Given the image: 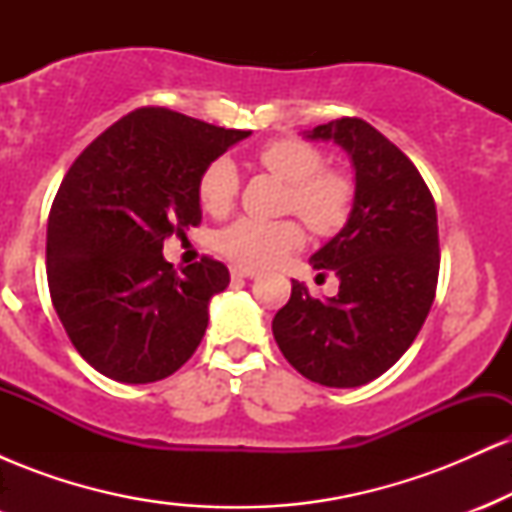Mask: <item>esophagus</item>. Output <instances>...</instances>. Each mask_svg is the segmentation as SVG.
<instances>
[{
	"mask_svg": "<svg viewBox=\"0 0 512 512\" xmlns=\"http://www.w3.org/2000/svg\"><path fill=\"white\" fill-rule=\"evenodd\" d=\"M231 276H236V279H252V276H257V272H255V269L238 267V264H233V267H231Z\"/></svg>",
	"mask_w": 512,
	"mask_h": 512,
	"instance_id": "34e87169",
	"label": "esophagus"
}]
</instances>
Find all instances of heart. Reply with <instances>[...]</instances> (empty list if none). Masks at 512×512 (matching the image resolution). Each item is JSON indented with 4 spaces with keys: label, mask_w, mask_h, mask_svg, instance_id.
Listing matches in <instances>:
<instances>
[{
    "label": "heart",
    "mask_w": 512,
    "mask_h": 512,
    "mask_svg": "<svg viewBox=\"0 0 512 512\" xmlns=\"http://www.w3.org/2000/svg\"><path fill=\"white\" fill-rule=\"evenodd\" d=\"M269 173L289 182L286 209L296 211L317 236H334L351 219L356 185L344 170L325 168V154L305 139H276L257 151ZM238 170L231 158H214L197 182L199 204L209 214H226L238 195ZM303 228L293 219H236L216 233L214 245L238 267L260 269L284 260L303 245Z\"/></svg>",
    "instance_id": "heart-1"
}]
</instances>
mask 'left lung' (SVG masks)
I'll use <instances>...</instances> for the list:
<instances>
[{
	"instance_id": "obj_1",
	"label": "left lung",
	"mask_w": 512,
	"mask_h": 512,
	"mask_svg": "<svg viewBox=\"0 0 512 512\" xmlns=\"http://www.w3.org/2000/svg\"><path fill=\"white\" fill-rule=\"evenodd\" d=\"M310 139H332L356 168L351 219L310 257L339 276L327 301L293 281L274 315L281 354L298 373L327 387H358L399 361L436 298L440 245L431 190L414 163L361 117L317 125Z\"/></svg>"
}]
</instances>
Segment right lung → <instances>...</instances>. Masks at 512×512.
<instances>
[{"label":"right lung","instance_id":"1","mask_svg":"<svg viewBox=\"0 0 512 512\" xmlns=\"http://www.w3.org/2000/svg\"><path fill=\"white\" fill-rule=\"evenodd\" d=\"M168 108H137L76 156L48 219V286L69 342L117 383L168 378L197 351L231 281L214 257L178 274L163 240L199 226L197 182L248 137Z\"/></svg>","mask_w":512,"mask_h":512}]
</instances>
